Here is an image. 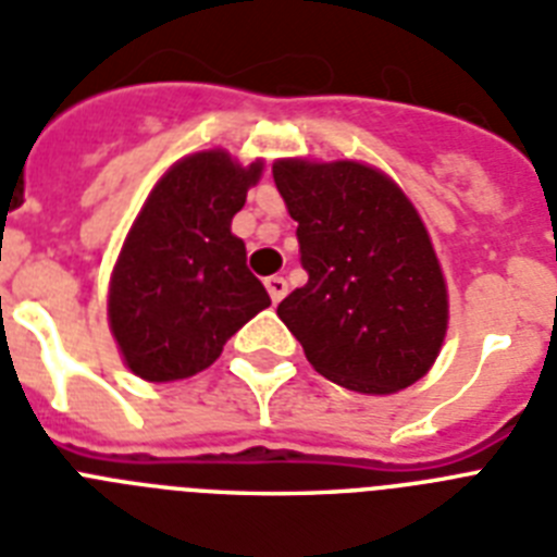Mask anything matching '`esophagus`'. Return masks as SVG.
I'll list each match as a JSON object with an SVG mask.
<instances>
[{
	"instance_id": "esophagus-1",
	"label": "esophagus",
	"mask_w": 557,
	"mask_h": 557,
	"mask_svg": "<svg viewBox=\"0 0 557 557\" xmlns=\"http://www.w3.org/2000/svg\"><path fill=\"white\" fill-rule=\"evenodd\" d=\"M265 288H269L271 300L274 302H280L288 294V283L283 277H277V274H274V277H265Z\"/></svg>"
}]
</instances>
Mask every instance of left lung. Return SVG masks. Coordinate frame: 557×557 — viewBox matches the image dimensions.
Masks as SVG:
<instances>
[{
	"mask_svg": "<svg viewBox=\"0 0 557 557\" xmlns=\"http://www.w3.org/2000/svg\"><path fill=\"white\" fill-rule=\"evenodd\" d=\"M271 174L309 271L277 314L314 372L360 395L418 383L449 329L446 277L418 208L357 160L283 157Z\"/></svg>",
	"mask_w": 557,
	"mask_h": 557,
	"instance_id": "1",
	"label": "left lung"
}]
</instances>
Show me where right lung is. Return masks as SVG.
Wrapping results in <instances>:
<instances>
[{
	"label": "right lung",
	"mask_w": 557,
	"mask_h": 557,
	"mask_svg": "<svg viewBox=\"0 0 557 557\" xmlns=\"http://www.w3.org/2000/svg\"><path fill=\"white\" fill-rule=\"evenodd\" d=\"M223 148L188 153L153 183L108 283V325L122 363L148 383L191 377L237 329L269 309L232 220L263 176Z\"/></svg>",
	"instance_id": "obj_1"
}]
</instances>
